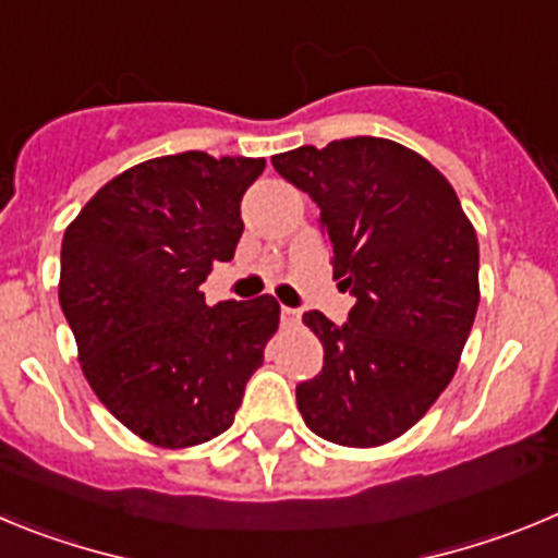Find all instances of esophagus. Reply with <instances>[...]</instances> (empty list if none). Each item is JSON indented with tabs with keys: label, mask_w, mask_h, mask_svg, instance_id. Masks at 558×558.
<instances>
[{
	"label": "esophagus",
	"mask_w": 558,
	"mask_h": 558,
	"mask_svg": "<svg viewBox=\"0 0 558 558\" xmlns=\"http://www.w3.org/2000/svg\"><path fill=\"white\" fill-rule=\"evenodd\" d=\"M300 319H303V314H300L298 308H289V305H283V308H280V323H283L286 328H298Z\"/></svg>",
	"instance_id": "34e87169"
}]
</instances>
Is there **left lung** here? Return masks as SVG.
<instances>
[{"instance_id": "left-lung-1", "label": "left lung", "mask_w": 558, "mask_h": 558, "mask_svg": "<svg viewBox=\"0 0 558 558\" xmlns=\"http://www.w3.org/2000/svg\"><path fill=\"white\" fill-rule=\"evenodd\" d=\"M308 194L339 289L355 305L336 325L319 311L323 373L298 384V409L323 439L375 448L436 403L478 311V239L453 185L423 155L373 135L272 155Z\"/></svg>"}]
</instances>
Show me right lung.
<instances>
[{
    "label": "right lung",
    "mask_w": 558,
    "mask_h": 558,
    "mask_svg": "<svg viewBox=\"0 0 558 558\" xmlns=\"http://www.w3.org/2000/svg\"><path fill=\"white\" fill-rule=\"evenodd\" d=\"M267 160L180 153L105 183L60 247V308L105 409L160 448L233 425L278 330L272 294L210 308L199 286L242 239V197Z\"/></svg>",
    "instance_id": "add662e5"
}]
</instances>
